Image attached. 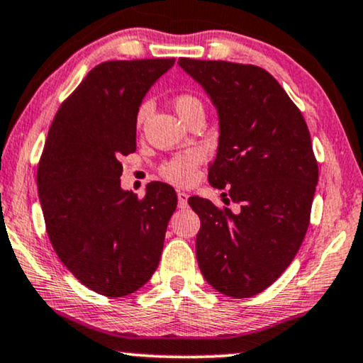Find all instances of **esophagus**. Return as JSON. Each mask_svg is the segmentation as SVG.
<instances>
[{"mask_svg": "<svg viewBox=\"0 0 363 363\" xmlns=\"http://www.w3.org/2000/svg\"><path fill=\"white\" fill-rule=\"evenodd\" d=\"M187 196L186 192H177V204H179V208L181 209H184V208H187Z\"/></svg>", "mask_w": 363, "mask_h": 363, "instance_id": "1", "label": "esophagus"}]
</instances>
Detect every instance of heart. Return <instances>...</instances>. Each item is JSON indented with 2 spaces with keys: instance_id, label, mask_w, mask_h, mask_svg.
I'll return each instance as SVG.
<instances>
[{
  "instance_id": "b5f03b06",
  "label": "heart",
  "mask_w": 363,
  "mask_h": 363,
  "mask_svg": "<svg viewBox=\"0 0 363 363\" xmlns=\"http://www.w3.org/2000/svg\"><path fill=\"white\" fill-rule=\"evenodd\" d=\"M172 104L182 121H186L187 117L192 116V113L203 112V102H201V99L197 97V95L191 94V91H181V94H177L176 97H174ZM149 113H150V102L149 100H144V102L137 107V112H135L137 128L144 125L145 118H147ZM204 157L206 154L203 149L199 147L187 149L184 152H179L174 155V157L167 159L166 162L160 166L159 172L160 176L166 179V181L172 182V184L186 186L194 181L197 167H199V164L203 162Z\"/></svg>"
}]
</instances>
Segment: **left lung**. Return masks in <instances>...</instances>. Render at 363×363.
<instances>
[{
  "instance_id": "left-lung-1",
  "label": "left lung",
  "mask_w": 363,
  "mask_h": 363,
  "mask_svg": "<svg viewBox=\"0 0 363 363\" xmlns=\"http://www.w3.org/2000/svg\"><path fill=\"white\" fill-rule=\"evenodd\" d=\"M179 65L218 108L221 135L209 184L228 187L224 204L240 206L233 213L189 197L201 219L197 263L214 290L250 298L281 277L305 240L318 182L310 130L264 68L192 58H179Z\"/></svg>"
}]
</instances>
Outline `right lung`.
<instances>
[{
  "mask_svg": "<svg viewBox=\"0 0 363 363\" xmlns=\"http://www.w3.org/2000/svg\"><path fill=\"white\" fill-rule=\"evenodd\" d=\"M176 58L112 60L86 73L60 105L36 184L55 253L86 288L125 296L157 269L177 206L164 182L144 197L121 189L122 155L135 152V112Z\"/></svg>",
  "mask_w": 363,
  "mask_h": 363,
  "instance_id": "obj_1",
  "label": "right lung"
}]
</instances>
